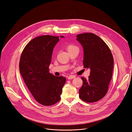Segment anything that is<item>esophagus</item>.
Returning a JSON list of instances; mask_svg holds the SVG:
<instances>
[{
  "mask_svg": "<svg viewBox=\"0 0 132 132\" xmlns=\"http://www.w3.org/2000/svg\"><path fill=\"white\" fill-rule=\"evenodd\" d=\"M76 78V76H68V80H70V79H74V78Z\"/></svg>",
  "mask_w": 132,
  "mask_h": 132,
  "instance_id": "34e87169",
  "label": "esophagus"
}]
</instances>
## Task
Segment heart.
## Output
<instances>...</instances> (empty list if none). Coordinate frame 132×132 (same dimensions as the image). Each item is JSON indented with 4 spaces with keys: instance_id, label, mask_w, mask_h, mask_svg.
Listing matches in <instances>:
<instances>
[{
    "instance_id": "b5f03b06",
    "label": "heart",
    "mask_w": 132,
    "mask_h": 132,
    "mask_svg": "<svg viewBox=\"0 0 132 132\" xmlns=\"http://www.w3.org/2000/svg\"><path fill=\"white\" fill-rule=\"evenodd\" d=\"M66 50H67V51H68V52H70V51H73L74 50L78 48L77 46H76V45H73L72 44H67L66 45Z\"/></svg>"
}]
</instances>
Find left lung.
Segmentation results:
<instances>
[{"label":"left lung","mask_w":132,"mask_h":132,"mask_svg":"<svg viewBox=\"0 0 132 132\" xmlns=\"http://www.w3.org/2000/svg\"><path fill=\"white\" fill-rule=\"evenodd\" d=\"M77 38L84 50V67L90 70L87 80L81 77L83 84L79 90V97L86 102H95L107 93L112 77L113 57L107 45L95 34L81 33Z\"/></svg>","instance_id":"left-lung-1"}]
</instances>
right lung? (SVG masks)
Listing matches in <instances>:
<instances>
[{
  "instance_id": "obj_1",
  "label": "right lung",
  "mask_w": 132,
  "mask_h": 132,
  "mask_svg": "<svg viewBox=\"0 0 132 132\" xmlns=\"http://www.w3.org/2000/svg\"><path fill=\"white\" fill-rule=\"evenodd\" d=\"M59 41V37H36L26 45L20 56L19 70L26 86L37 101L44 106L53 105L60 100L66 82L65 77L49 72L53 50Z\"/></svg>"
}]
</instances>
